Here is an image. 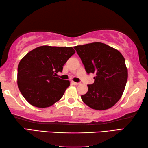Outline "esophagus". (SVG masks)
Instances as JSON below:
<instances>
[{"mask_svg":"<svg viewBox=\"0 0 148 148\" xmlns=\"http://www.w3.org/2000/svg\"><path fill=\"white\" fill-rule=\"evenodd\" d=\"M71 83L73 84V85H76V86H77V85H78V84H79V82H73V81H72L71 82Z\"/></svg>","mask_w":148,"mask_h":148,"instance_id":"esophagus-1","label":"esophagus"}]
</instances>
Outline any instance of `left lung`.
Returning <instances> with one entry per match:
<instances>
[{"label": "left lung", "instance_id": "obj_1", "mask_svg": "<svg viewBox=\"0 0 148 148\" xmlns=\"http://www.w3.org/2000/svg\"><path fill=\"white\" fill-rule=\"evenodd\" d=\"M74 48L87 73L96 74L94 83L88 85V92L81 95L84 103L100 111L114 106L121 99L128 79V70L123 55L116 49L99 42Z\"/></svg>", "mask_w": 148, "mask_h": 148}]
</instances>
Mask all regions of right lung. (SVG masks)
<instances>
[{
  "mask_svg": "<svg viewBox=\"0 0 148 148\" xmlns=\"http://www.w3.org/2000/svg\"><path fill=\"white\" fill-rule=\"evenodd\" d=\"M75 53L72 47L44 45L27 53L18 67L17 82L25 100L39 108L49 107L59 101L70 86L57 76Z\"/></svg>",
  "mask_w": 148,
  "mask_h": 148,
  "instance_id": "obj_1",
  "label": "right lung"
}]
</instances>
